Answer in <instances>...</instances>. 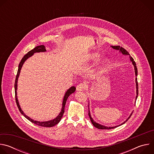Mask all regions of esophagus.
<instances>
[{
    "instance_id": "34e87169",
    "label": "esophagus",
    "mask_w": 154,
    "mask_h": 154,
    "mask_svg": "<svg viewBox=\"0 0 154 154\" xmlns=\"http://www.w3.org/2000/svg\"><path fill=\"white\" fill-rule=\"evenodd\" d=\"M86 87V84L85 83H80L77 86V90L78 91H82Z\"/></svg>"
}]
</instances>
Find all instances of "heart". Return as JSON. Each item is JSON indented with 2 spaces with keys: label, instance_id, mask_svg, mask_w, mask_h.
<instances>
[{
  "label": "heart",
  "instance_id": "b5f03b06",
  "mask_svg": "<svg viewBox=\"0 0 154 154\" xmlns=\"http://www.w3.org/2000/svg\"><path fill=\"white\" fill-rule=\"evenodd\" d=\"M99 56H100V55H99V54L95 53V54H93L92 55V58H93V60H97V59L99 58ZM108 59H107V58H104V59L102 60V63L103 65H105V64H106L108 63Z\"/></svg>",
  "mask_w": 154,
  "mask_h": 154
}]
</instances>
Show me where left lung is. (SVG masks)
I'll list each match as a JSON object with an SVG mask.
<instances>
[{
  "label": "left lung",
  "mask_w": 154,
  "mask_h": 154,
  "mask_svg": "<svg viewBox=\"0 0 154 154\" xmlns=\"http://www.w3.org/2000/svg\"><path fill=\"white\" fill-rule=\"evenodd\" d=\"M112 47L113 49H116V50L119 51L120 52H122V54H124V55H130V54H128V52L125 49H124L122 47H120L119 46H112ZM130 58L131 61L132 62V63H133V64H134V66L135 75H136V76H137V74H138V70H137V68L135 61H134V58H133L132 57H130ZM136 86H137V97H136V100H137V97H138V84L137 78H136ZM88 109H89V104H88ZM131 115H132V113H131V114L130 115V116H129V118H128L124 122H123L122 124H124V123H125V122L127 121L129 119V118H130V116H131ZM88 115H89V117H90V120H91V121L93 125L95 127H96V128H99V129H112V128H116V127H117L119 126V125H118V126H115V127H105V126L102 125H100V124H99L96 123V122H94V121H93V119H92V118H91V115H90V110H88ZM122 124H121V125H122Z\"/></svg>",
  "instance_id": "obj_1"
}]
</instances>
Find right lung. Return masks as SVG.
<instances>
[{
    "label": "right lung",
    "mask_w": 154,
    "mask_h": 154,
    "mask_svg": "<svg viewBox=\"0 0 154 154\" xmlns=\"http://www.w3.org/2000/svg\"><path fill=\"white\" fill-rule=\"evenodd\" d=\"M46 50L45 49V46L44 45H41V46H36V48H35L33 49H32V51H29L27 54H26L24 57L22 58L19 64V66H18V70H17V75H16V79H15V83H14V90H15V99H16V104H17V106L19 108V110L20 111V113L23 115L24 116H25L28 120H29L30 122L35 124L36 125H39V126H41V127H53L54 125H55L56 124H57L61 120V118L63 117V115L64 113V106H65V104H66V102L68 97L72 94L75 91V86H72L71 88H69L67 91L66 93L65 94V96L64 97V99H63V106H62V109H61V112H60V113L59 114V115L54 119L53 120H51V121H46V122H39V121H34L32 119H31L30 118L28 117L27 115H26L24 112H23V110H22L20 106H19V102H18V100H17V92H16V90H17V79H18V77L19 75V73H20V69H21V68L22 66H23V63H24V61L30 57H31L34 53L35 52H45Z\"/></svg>",
    "instance_id": "add662e5"
}]
</instances>
